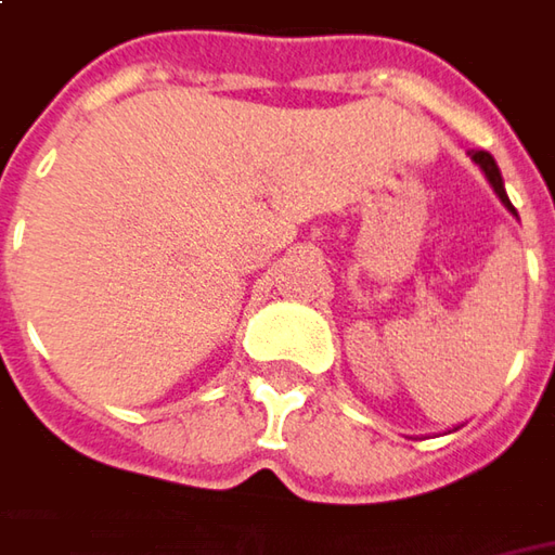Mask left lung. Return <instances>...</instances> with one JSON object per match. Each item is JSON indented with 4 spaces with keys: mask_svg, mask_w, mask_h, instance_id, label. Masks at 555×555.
<instances>
[{
    "mask_svg": "<svg viewBox=\"0 0 555 555\" xmlns=\"http://www.w3.org/2000/svg\"><path fill=\"white\" fill-rule=\"evenodd\" d=\"M473 160L479 163V169L485 172V179L491 182V188H494V194L501 197V203L516 216V209H513V203H509V197H506V188H503V179H501V169H498V163H494V157L488 154V151H473Z\"/></svg>",
    "mask_w": 555,
    "mask_h": 555,
    "instance_id": "1",
    "label": "left lung"
}]
</instances>
